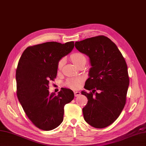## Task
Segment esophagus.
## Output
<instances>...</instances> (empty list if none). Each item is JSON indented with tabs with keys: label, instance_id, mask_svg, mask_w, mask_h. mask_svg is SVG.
I'll return each instance as SVG.
<instances>
[{
	"label": "esophagus",
	"instance_id": "34e87169",
	"mask_svg": "<svg viewBox=\"0 0 146 146\" xmlns=\"http://www.w3.org/2000/svg\"><path fill=\"white\" fill-rule=\"evenodd\" d=\"M74 94H75V97H78L80 94H81V93L78 91H76V92H74Z\"/></svg>",
	"mask_w": 146,
	"mask_h": 146
}]
</instances>
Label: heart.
Here are the masks:
<instances>
[{"instance_id":"obj_1","label":"heart","mask_w":146,"mask_h":146,"mask_svg":"<svg viewBox=\"0 0 146 146\" xmlns=\"http://www.w3.org/2000/svg\"><path fill=\"white\" fill-rule=\"evenodd\" d=\"M71 60L73 62L76 66H77L80 62L83 61H86V58L84 54L80 52H74L73 54L71 55ZM64 64V60L61 59L58 61L57 68L58 70H61L63 68ZM82 83V79L80 78H71L69 80H68L66 82V85L68 87H70L73 89H78L80 88V85Z\"/></svg>"}]
</instances>
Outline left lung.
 <instances>
[{
  "instance_id": "1",
  "label": "left lung",
  "mask_w": 146,
  "mask_h": 146,
  "mask_svg": "<svg viewBox=\"0 0 146 146\" xmlns=\"http://www.w3.org/2000/svg\"><path fill=\"white\" fill-rule=\"evenodd\" d=\"M75 47L90 58L92 68L82 92L88 98L83 108L84 119L95 128L111 124L124 108L129 85L127 66L113 42L98 36L75 42Z\"/></svg>"
}]
</instances>
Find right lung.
<instances>
[{
  "label": "right lung",
  "instance_id": "1",
  "mask_svg": "<svg viewBox=\"0 0 146 146\" xmlns=\"http://www.w3.org/2000/svg\"><path fill=\"white\" fill-rule=\"evenodd\" d=\"M73 41L47 42L29 46L22 54L16 70L17 96L29 119L37 127L51 131L63 120L64 107L74 98L70 89L49 94V83L57 75L58 61L69 54Z\"/></svg>",
  "mask_w": 146,
  "mask_h": 146
}]
</instances>
